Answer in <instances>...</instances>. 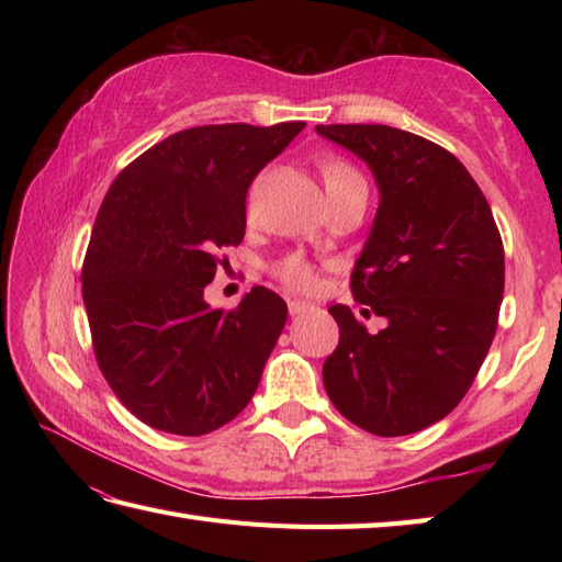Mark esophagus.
<instances>
[{"label":"esophagus","mask_w":562,"mask_h":562,"mask_svg":"<svg viewBox=\"0 0 562 562\" xmlns=\"http://www.w3.org/2000/svg\"><path fill=\"white\" fill-rule=\"evenodd\" d=\"M288 306H290L292 316H300V314L306 312V308H312V304L304 302V300H288Z\"/></svg>","instance_id":"esophagus-1"}]
</instances>
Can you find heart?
Listing matches in <instances>:
<instances>
[{
	"instance_id": "heart-1",
	"label": "heart",
	"mask_w": 562,
	"mask_h": 562,
	"mask_svg": "<svg viewBox=\"0 0 562 562\" xmlns=\"http://www.w3.org/2000/svg\"><path fill=\"white\" fill-rule=\"evenodd\" d=\"M321 173H324L326 190H336V188L362 181V176L342 159H326L321 164ZM274 272H278V278L282 282H288L290 288H296V290H308L314 284V270L302 256L282 258L278 262V268H274Z\"/></svg>"
}]
</instances>
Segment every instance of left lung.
Listing matches in <instances>:
<instances>
[{"label": "left lung", "instance_id": "left-lung-1", "mask_svg": "<svg viewBox=\"0 0 562 562\" xmlns=\"http://www.w3.org/2000/svg\"><path fill=\"white\" fill-rule=\"evenodd\" d=\"M372 171L379 207L352 270V294L386 318L367 333L336 304L340 342L324 362L333 405L379 437L447 417L495 338L505 250L465 166L435 142L389 125H316Z\"/></svg>", "mask_w": 562, "mask_h": 562}]
</instances>
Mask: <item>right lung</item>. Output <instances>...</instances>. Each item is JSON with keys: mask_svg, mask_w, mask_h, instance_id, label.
<instances>
[{"mask_svg": "<svg viewBox=\"0 0 562 562\" xmlns=\"http://www.w3.org/2000/svg\"><path fill=\"white\" fill-rule=\"evenodd\" d=\"M304 125L183 130L105 193L81 270L83 306L105 381L149 427L207 435L254 398L288 304L254 288L222 312L205 288L220 250L246 234L248 186Z\"/></svg>", "mask_w": 562, "mask_h": 562, "instance_id": "add662e5", "label": "right lung"}]
</instances>
